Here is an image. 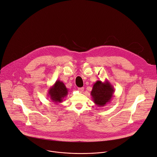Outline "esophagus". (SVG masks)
<instances>
[{"instance_id":"1","label":"esophagus","mask_w":157,"mask_h":157,"mask_svg":"<svg viewBox=\"0 0 157 157\" xmlns=\"http://www.w3.org/2000/svg\"><path fill=\"white\" fill-rule=\"evenodd\" d=\"M78 91H79V92L82 93V92L84 91V87H78Z\"/></svg>"}]
</instances>
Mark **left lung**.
<instances>
[{"mask_svg": "<svg viewBox=\"0 0 157 157\" xmlns=\"http://www.w3.org/2000/svg\"><path fill=\"white\" fill-rule=\"evenodd\" d=\"M114 89L107 79L104 82L98 80L93 85L91 95L94 104L98 107L105 106L114 96Z\"/></svg>", "mask_w": 157, "mask_h": 157, "instance_id": "8db88e82", "label": "left lung"}]
</instances>
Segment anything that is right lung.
<instances>
[{
  "label": "right lung",
  "instance_id": "right-lung-1",
  "mask_svg": "<svg viewBox=\"0 0 157 157\" xmlns=\"http://www.w3.org/2000/svg\"><path fill=\"white\" fill-rule=\"evenodd\" d=\"M68 94V89L65 86L64 84L57 80L55 84L49 89L48 96L52 102L55 103H60L63 102L64 98Z\"/></svg>",
  "mask_w": 157,
  "mask_h": 157
}]
</instances>
